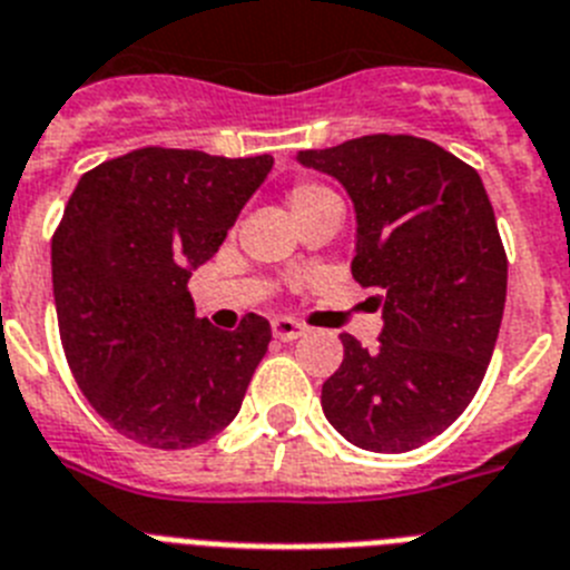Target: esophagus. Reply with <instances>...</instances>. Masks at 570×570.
Returning a JSON list of instances; mask_svg holds the SVG:
<instances>
[{"mask_svg": "<svg viewBox=\"0 0 570 570\" xmlns=\"http://www.w3.org/2000/svg\"><path fill=\"white\" fill-rule=\"evenodd\" d=\"M306 326L298 324V321H292V318H275L272 321V335L281 341H295L304 335Z\"/></svg>", "mask_w": 570, "mask_h": 570, "instance_id": "1", "label": "esophagus"}]
</instances>
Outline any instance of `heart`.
Masks as SVG:
<instances>
[{
  "instance_id": "heart-1",
  "label": "heart",
  "mask_w": 570,
  "mask_h": 570,
  "mask_svg": "<svg viewBox=\"0 0 570 570\" xmlns=\"http://www.w3.org/2000/svg\"><path fill=\"white\" fill-rule=\"evenodd\" d=\"M286 200H289V209L295 217L318 209V206H324V203H341L333 189H326V186H321V183H309V180L295 183V186L289 189V195H286Z\"/></svg>"
}]
</instances>
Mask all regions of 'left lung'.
Here are the masks:
<instances>
[{"mask_svg": "<svg viewBox=\"0 0 570 570\" xmlns=\"http://www.w3.org/2000/svg\"><path fill=\"white\" fill-rule=\"evenodd\" d=\"M353 197V278L381 295L375 350L341 335L321 407L361 450L404 453L456 422L497 346L508 255L476 168L435 142L367 135L298 151Z\"/></svg>", "mask_w": 570, "mask_h": 570, "instance_id": "obj_1", "label": "left lung"}]
</instances>
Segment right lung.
<instances>
[{"mask_svg": "<svg viewBox=\"0 0 570 570\" xmlns=\"http://www.w3.org/2000/svg\"><path fill=\"white\" fill-rule=\"evenodd\" d=\"M272 157L146 146L79 177L51 240L68 367L117 433L157 450L209 442L232 422L272 341L249 313L235 333L195 318L206 264Z\"/></svg>", "mask_w": 570, "mask_h": 570, "instance_id": "obj_1", "label": "right lung"}]
</instances>
